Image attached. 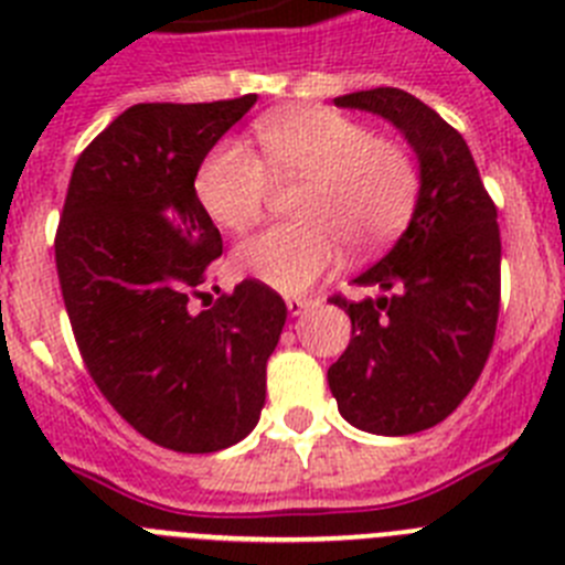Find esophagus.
Segmentation results:
<instances>
[{
	"label": "esophagus",
	"instance_id": "1",
	"mask_svg": "<svg viewBox=\"0 0 565 565\" xmlns=\"http://www.w3.org/2000/svg\"><path fill=\"white\" fill-rule=\"evenodd\" d=\"M286 306H288V313H291V317H299V313H302L308 306H311V299H308V297H297V294H294V297H286Z\"/></svg>",
	"mask_w": 565,
	"mask_h": 565
}]
</instances>
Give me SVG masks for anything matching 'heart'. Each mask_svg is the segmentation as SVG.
Masks as SVG:
<instances>
[{
	"mask_svg": "<svg viewBox=\"0 0 565 565\" xmlns=\"http://www.w3.org/2000/svg\"><path fill=\"white\" fill-rule=\"evenodd\" d=\"M259 149L223 141L203 158L194 192L228 232L257 226L277 181H302L299 221L279 223L239 243L237 268L279 288L302 291L333 266L342 243L373 248L398 232L418 194L413 152L333 109H297L257 124Z\"/></svg>",
	"mask_w": 565,
	"mask_h": 565,
	"instance_id": "1",
	"label": "heart"
}]
</instances>
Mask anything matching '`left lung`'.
<instances>
[{
    "label": "left lung",
    "mask_w": 565,
    "mask_h": 565,
    "mask_svg": "<svg viewBox=\"0 0 565 565\" xmlns=\"http://www.w3.org/2000/svg\"><path fill=\"white\" fill-rule=\"evenodd\" d=\"M398 127L418 154L422 189L407 232L353 282L379 297L333 294L351 342L328 384L353 427L411 436L450 416L476 387L501 308V228L458 129L416 96L376 87L333 98Z\"/></svg>",
    "instance_id": "1"
}]
</instances>
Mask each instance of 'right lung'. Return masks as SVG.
<instances>
[{
  "label": "right lung",
  "mask_w": 565,
  "mask_h": 565,
  "mask_svg": "<svg viewBox=\"0 0 565 565\" xmlns=\"http://www.w3.org/2000/svg\"><path fill=\"white\" fill-rule=\"evenodd\" d=\"M254 102L124 109L78 154L58 217V286L84 367L132 430L174 452L226 450L254 430L286 326V302L259 279L203 294L223 239L194 178Z\"/></svg>",
  "instance_id": "right-lung-1"
}]
</instances>
